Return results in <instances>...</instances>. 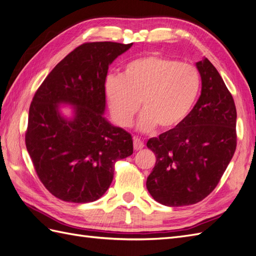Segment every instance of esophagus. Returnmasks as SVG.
Listing matches in <instances>:
<instances>
[{
  "label": "esophagus",
  "mask_w": 256,
  "mask_h": 256,
  "mask_svg": "<svg viewBox=\"0 0 256 256\" xmlns=\"http://www.w3.org/2000/svg\"><path fill=\"white\" fill-rule=\"evenodd\" d=\"M133 145H134V149L135 150H140L142 148H144V142L142 140H140L138 137H134V140H133Z\"/></svg>",
  "instance_id": "esophagus-1"
}]
</instances>
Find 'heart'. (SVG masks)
<instances>
[{"label": "heart", "mask_w": 256, "mask_h": 256, "mask_svg": "<svg viewBox=\"0 0 256 256\" xmlns=\"http://www.w3.org/2000/svg\"><path fill=\"white\" fill-rule=\"evenodd\" d=\"M201 78L190 64L173 58L148 55L128 62L120 76H110L104 90L114 120L130 126L137 111L142 130L156 126L170 130L186 119L198 98Z\"/></svg>", "instance_id": "obj_1"}]
</instances>
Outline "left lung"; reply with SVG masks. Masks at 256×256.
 <instances>
[{
    "label": "left lung",
    "mask_w": 256,
    "mask_h": 256,
    "mask_svg": "<svg viewBox=\"0 0 256 256\" xmlns=\"http://www.w3.org/2000/svg\"><path fill=\"white\" fill-rule=\"evenodd\" d=\"M202 90L178 126L154 137L147 147L156 166L146 186L168 206L198 203L218 186L237 147V111L232 95L208 58L196 62Z\"/></svg>",
    "instance_id": "8db88e82"
}]
</instances>
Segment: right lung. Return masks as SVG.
<instances>
[{"label": "right lung", "instance_id": "add662e5", "mask_svg": "<svg viewBox=\"0 0 256 256\" xmlns=\"http://www.w3.org/2000/svg\"><path fill=\"white\" fill-rule=\"evenodd\" d=\"M133 43H83L56 64L36 92L24 142L44 187L66 202H93L107 192L118 160L133 154L132 135L102 116L109 64ZM76 106L67 122L58 104Z\"/></svg>", "mask_w": 256, "mask_h": 256}]
</instances>
